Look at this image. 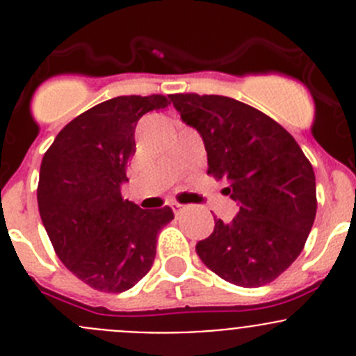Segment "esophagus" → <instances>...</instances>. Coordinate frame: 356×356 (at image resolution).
<instances>
[{
	"instance_id": "1",
	"label": "esophagus",
	"mask_w": 356,
	"mask_h": 356,
	"mask_svg": "<svg viewBox=\"0 0 356 356\" xmlns=\"http://www.w3.org/2000/svg\"><path fill=\"white\" fill-rule=\"evenodd\" d=\"M172 210H175L176 213H178V211H180V210H184V204H180V203H175V204H172Z\"/></svg>"
}]
</instances>
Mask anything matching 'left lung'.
I'll return each instance as SVG.
<instances>
[{"label": "left lung", "instance_id": "8db88e82", "mask_svg": "<svg viewBox=\"0 0 356 356\" xmlns=\"http://www.w3.org/2000/svg\"><path fill=\"white\" fill-rule=\"evenodd\" d=\"M172 106L203 138L208 175L240 204L197 242L204 265L243 288L275 280L304 250L316 218L314 169L291 134L256 107L220 95L175 93Z\"/></svg>", "mask_w": 356, "mask_h": 356}]
</instances>
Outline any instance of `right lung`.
<instances>
[{"instance_id":"1","label":"right lung","mask_w":356,"mask_h":356,"mask_svg":"<svg viewBox=\"0 0 356 356\" xmlns=\"http://www.w3.org/2000/svg\"><path fill=\"white\" fill-rule=\"evenodd\" d=\"M171 104L165 95L116 97L65 125L42 159L37 200L61 263L90 288L122 293L149 272L169 207L141 210L120 185L139 118Z\"/></svg>"}]
</instances>
